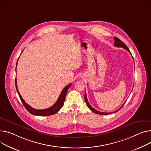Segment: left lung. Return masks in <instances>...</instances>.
I'll return each mask as SVG.
<instances>
[{
	"label": "left lung",
	"instance_id": "1",
	"mask_svg": "<svg viewBox=\"0 0 151 151\" xmlns=\"http://www.w3.org/2000/svg\"><path fill=\"white\" fill-rule=\"evenodd\" d=\"M114 41H115V42H114V46L115 47H122V48H124V49H126V50H127V51L129 52V53L132 55V54H131V53H130V50H129V49L128 48V47L121 41V40H120L119 39H118V37H114ZM133 58V57H132ZM84 99H85V101H86V103L87 104V106H88V107L92 110V112H93L94 113H95V114H99V115H108V114H111V112L110 113H104V112H99V111H98V110H95V109H93V108H92V107L90 105V104H89V103H88V100H87V95H86V92H85V95H84ZM124 103L123 104V106L124 104ZM123 106L120 107L119 109H118L117 110H116V111H115V112H118V110H119L120 109H121V108L123 107ZM113 113V112H112Z\"/></svg>",
	"mask_w": 151,
	"mask_h": 151
}]
</instances>
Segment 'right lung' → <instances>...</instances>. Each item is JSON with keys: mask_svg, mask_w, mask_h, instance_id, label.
<instances>
[{"mask_svg": "<svg viewBox=\"0 0 151 151\" xmlns=\"http://www.w3.org/2000/svg\"><path fill=\"white\" fill-rule=\"evenodd\" d=\"M19 59V58H18ZM18 61V60H17ZM17 64H16V67H17ZM16 82V90L17 92V93L19 96L20 99H21V101L22 103V104H24V106H25V107L26 108V109L28 110V111L33 115H37V116H48V115H52L53 114H55L56 113H57L59 110L61 109L64 104V101L65 99V96H66V94L67 92L68 91V89L69 88V87L72 86V83L69 84L68 85H67V86H65L64 87V88L62 90V92L60 94L57 101L56 102V103L53 105L52 107H50L49 108L45 109H41V110H38V109H35L33 107H32L30 106H29L28 104H27L24 100L23 99V98H22V96L20 95L19 90L17 88V82H16V78L15 80Z\"/></svg>", "mask_w": 151, "mask_h": 151, "instance_id": "add662e5", "label": "right lung"}]
</instances>
